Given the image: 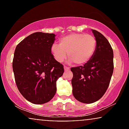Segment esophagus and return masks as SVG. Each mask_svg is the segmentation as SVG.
Masks as SVG:
<instances>
[{
    "label": "esophagus",
    "instance_id": "1",
    "mask_svg": "<svg viewBox=\"0 0 129 129\" xmlns=\"http://www.w3.org/2000/svg\"><path fill=\"white\" fill-rule=\"evenodd\" d=\"M70 70V68L69 67H67V66H64V70L65 71H69Z\"/></svg>",
    "mask_w": 129,
    "mask_h": 129
}]
</instances>
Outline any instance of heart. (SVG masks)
I'll return each instance as SVG.
<instances>
[{
  "instance_id": "1",
  "label": "heart",
  "mask_w": 129,
  "mask_h": 129,
  "mask_svg": "<svg viewBox=\"0 0 129 129\" xmlns=\"http://www.w3.org/2000/svg\"><path fill=\"white\" fill-rule=\"evenodd\" d=\"M96 48V40L93 35L75 33L61 38L59 44H53L51 50L54 59L59 62H63L68 54L70 61L76 65H82L92 57Z\"/></svg>"
}]
</instances>
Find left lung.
I'll return each instance as SVG.
<instances>
[{
    "instance_id": "obj_1",
    "label": "left lung",
    "mask_w": 129,
    "mask_h": 129,
    "mask_svg": "<svg viewBox=\"0 0 129 129\" xmlns=\"http://www.w3.org/2000/svg\"><path fill=\"white\" fill-rule=\"evenodd\" d=\"M96 40L95 52L83 66L71 68L73 94L81 103H94L107 91L113 72V52L110 43L96 30L92 29Z\"/></svg>"
}]
</instances>
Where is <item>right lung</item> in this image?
I'll return each mask as SVG.
<instances>
[{
	"mask_svg": "<svg viewBox=\"0 0 129 129\" xmlns=\"http://www.w3.org/2000/svg\"><path fill=\"white\" fill-rule=\"evenodd\" d=\"M55 35L36 32L16 46L13 70L19 91L35 104L50 101L56 92V81L62 76V64L54 58L51 46Z\"/></svg>",
	"mask_w": 129,
	"mask_h": 129,
	"instance_id": "right-lung-1",
	"label": "right lung"
}]
</instances>
